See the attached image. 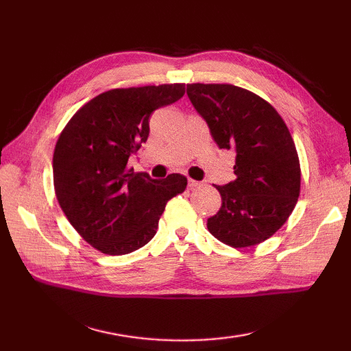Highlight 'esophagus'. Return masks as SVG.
Instances as JSON below:
<instances>
[{"instance_id": "34e87169", "label": "esophagus", "mask_w": 351, "mask_h": 351, "mask_svg": "<svg viewBox=\"0 0 351 351\" xmlns=\"http://www.w3.org/2000/svg\"><path fill=\"white\" fill-rule=\"evenodd\" d=\"M200 184H202V182L195 181V180H189V187H190V189H196V187H199Z\"/></svg>"}]
</instances>
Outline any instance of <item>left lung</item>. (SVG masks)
<instances>
[{"label":"left lung","instance_id":"1","mask_svg":"<svg viewBox=\"0 0 351 351\" xmlns=\"http://www.w3.org/2000/svg\"><path fill=\"white\" fill-rule=\"evenodd\" d=\"M187 95L220 149L235 154V181L215 185L221 196L208 230L228 245L265 241L293 213L300 195V162L278 111L232 84H189Z\"/></svg>","mask_w":351,"mask_h":351}]
</instances>
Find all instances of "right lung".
<instances>
[{
  "instance_id": "obj_1",
  "label": "right lung",
  "mask_w": 351,
  "mask_h": 351,
  "mask_svg": "<svg viewBox=\"0 0 351 351\" xmlns=\"http://www.w3.org/2000/svg\"><path fill=\"white\" fill-rule=\"evenodd\" d=\"M184 93L185 84L113 88L81 107L58 137L52 158L58 204L77 232L102 253L143 247L156 234L166 204L187 187L180 173L152 180L126 167L146 143L151 114Z\"/></svg>"
}]
</instances>
